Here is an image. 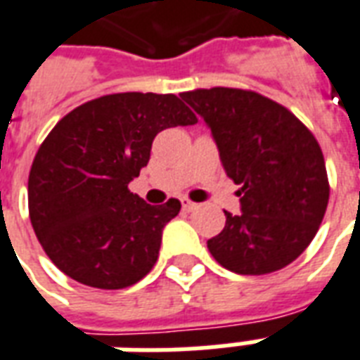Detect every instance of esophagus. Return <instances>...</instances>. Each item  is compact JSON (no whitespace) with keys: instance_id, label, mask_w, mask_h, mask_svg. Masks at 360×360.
<instances>
[{"instance_id":"obj_1","label":"esophagus","mask_w":360,"mask_h":360,"mask_svg":"<svg viewBox=\"0 0 360 360\" xmlns=\"http://www.w3.org/2000/svg\"><path fill=\"white\" fill-rule=\"evenodd\" d=\"M181 206H183V210H185V212H193V210H196V206H198V204H194V202L188 200V198H183V200H181Z\"/></svg>"}]
</instances>
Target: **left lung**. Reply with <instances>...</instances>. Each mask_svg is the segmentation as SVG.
<instances>
[{
	"mask_svg": "<svg viewBox=\"0 0 360 360\" xmlns=\"http://www.w3.org/2000/svg\"><path fill=\"white\" fill-rule=\"evenodd\" d=\"M210 126L221 162L238 185L242 214L207 240L221 267L269 275L286 267L315 238L330 198L321 145L286 106L250 89L181 93Z\"/></svg>",
	"mask_w": 360,
	"mask_h": 360,
	"instance_id": "8db88e82",
	"label": "left lung"
}]
</instances>
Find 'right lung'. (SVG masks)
I'll list each match as a JSON object with an SVG mask.
<instances>
[{"instance_id":"obj_1","label":"right lung","mask_w":360,"mask_h":360,"mask_svg":"<svg viewBox=\"0 0 360 360\" xmlns=\"http://www.w3.org/2000/svg\"><path fill=\"white\" fill-rule=\"evenodd\" d=\"M196 122L177 95L137 91L103 95L58 120L32 162L28 212L66 276L122 290L150 273L181 202L150 206L127 185L148 164L160 131Z\"/></svg>"}]
</instances>
